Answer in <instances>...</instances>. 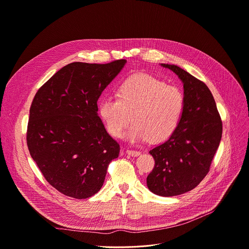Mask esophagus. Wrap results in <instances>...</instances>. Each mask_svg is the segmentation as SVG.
<instances>
[{
	"label": "esophagus",
	"instance_id": "obj_1",
	"mask_svg": "<svg viewBox=\"0 0 249 249\" xmlns=\"http://www.w3.org/2000/svg\"><path fill=\"white\" fill-rule=\"evenodd\" d=\"M126 153L130 156H133V157H137V156H140L141 155V152L139 151H135V150H126Z\"/></svg>",
	"mask_w": 249,
	"mask_h": 249
}]
</instances>
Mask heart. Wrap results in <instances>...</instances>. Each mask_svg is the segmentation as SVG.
<instances>
[{
	"label": "heart",
	"instance_id": "heart-1",
	"mask_svg": "<svg viewBox=\"0 0 249 249\" xmlns=\"http://www.w3.org/2000/svg\"><path fill=\"white\" fill-rule=\"evenodd\" d=\"M118 98L104 97L99 102V114L108 132L120 137L126 133L132 142H161L176 130L184 110L185 99L179 88L167 85L151 75L138 73L126 78L119 86Z\"/></svg>",
	"mask_w": 249,
	"mask_h": 249
}]
</instances>
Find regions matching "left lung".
I'll return each mask as SVG.
<instances>
[{
    "label": "left lung",
    "mask_w": 249,
    "mask_h": 249,
    "mask_svg": "<svg viewBox=\"0 0 249 249\" xmlns=\"http://www.w3.org/2000/svg\"><path fill=\"white\" fill-rule=\"evenodd\" d=\"M161 66L183 82L185 104L170 138L150 151L155 167L147 177V186L155 195L173 196L192 191L207 176L220 143L222 123L205 83L175 64Z\"/></svg>",
    "instance_id": "obj_1"
}]
</instances>
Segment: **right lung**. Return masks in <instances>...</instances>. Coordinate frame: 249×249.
I'll list each match as a JSON object with an SVG mask.
<instances>
[{
  "label": "right lung",
  "mask_w": 249,
  "mask_h": 249,
  "mask_svg": "<svg viewBox=\"0 0 249 249\" xmlns=\"http://www.w3.org/2000/svg\"><path fill=\"white\" fill-rule=\"evenodd\" d=\"M126 59L72 62L38 90L30 109L27 143L43 177L61 194L88 198L103 186L120 146L98 116L97 100Z\"/></svg>",
  "instance_id": "1"
}]
</instances>
